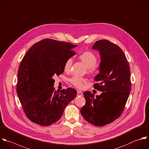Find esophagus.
<instances>
[{
	"mask_svg": "<svg viewBox=\"0 0 149 149\" xmlns=\"http://www.w3.org/2000/svg\"><path fill=\"white\" fill-rule=\"evenodd\" d=\"M83 95V93L79 91H77V96H82Z\"/></svg>",
	"mask_w": 149,
	"mask_h": 149,
	"instance_id": "34e87169",
	"label": "esophagus"
}]
</instances>
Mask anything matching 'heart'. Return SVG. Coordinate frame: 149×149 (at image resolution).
<instances>
[{
	"label": "heart",
	"instance_id": "b5f03b06",
	"mask_svg": "<svg viewBox=\"0 0 149 149\" xmlns=\"http://www.w3.org/2000/svg\"><path fill=\"white\" fill-rule=\"evenodd\" d=\"M78 58L87 67L88 72L93 74L98 71L99 65L96 63L97 61V57L93 52L91 51H85L81 53L78 56ZM72 64V60L71 58L67 59L64 63V71L66 72L70 71ZM85 81L86 79L85 78L77 76H74L70 79V82L78 88H82L83 87V84Z\"/></svg>",
	"mask_w": 149,
	"mask_h": 149
}]
</instances>
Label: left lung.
<instances>
[{
  "mask_svg": "<svg viewBox=\"0 0 149 149\" xmlns=\"http://www.w3.org/2000/svg\"><path fill=\"white\" fill-rule=\"evenodd\" d=\"M99 51V74L95 78V89L102 92L96 96L85 92V104L81 110L89 123L102 127L120 117L131 91L129 63L123 50L108 40H99L92 47Z\"/></svg>",
  "mask_w": 149,
  "mask_h": 149,
  "instance_id": "left-lung-1",
  "label": "left lung"
}]
</instances>
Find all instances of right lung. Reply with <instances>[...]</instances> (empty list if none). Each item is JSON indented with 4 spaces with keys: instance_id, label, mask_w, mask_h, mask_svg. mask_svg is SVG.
<instances>
[{
    "instance_id": "obj_1",
    "label": "right lung",
    "mask_w": 149,
    "mask_h": 149,
    "mask_svg": "<svg viewBox=\"0 0 149 149\" xmlns=\"http://www.w3.org/2000/svg\"><path fill=\"white\" fill-rule=\"evenodd\" d=\"M77 45L52 39L35 43L22 58L18 70L17 93L27 118L49 126L62 116L64 109L77 96L68 88L58 92L52 77L63 74L66 60L75 54Z\"/></svg>"
}]
</instances>
